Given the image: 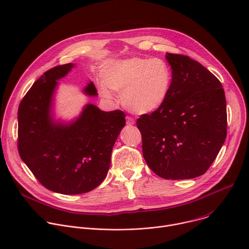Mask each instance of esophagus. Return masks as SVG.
Wrapping results in <instances>:
<instances>
[{
    "mask_svg": "<svg viewBox=\"0 0 249 249\" xmlns=\"http://www.w3.org/2000/svg\"><path fill=\"white\" fill-rule=\"evenodd\" d=\"M125 121H126V124H129V125H132V124H136V121L133 120L132 118H130V117H126Z\"/></svg>",
    "mask_w": 249,
    "mask_h": 249,
    "instance_id": "1",
    "label": "esophagus"
}]
</instances>
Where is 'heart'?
I'll return each mask as SVG.
<instances>
[{"label":"heart","mask_w":249,"mask_h":249,"mask_svg":"<svg viewBox=\"0 0 249 249\" xmlns=\"http://www.w3.org/2000/svg\"><path fill=\"white\" fill-rule=\"evenodd\" d=\"M98 89L102 97L112 100L122 92L123 106L138 114L154 112L165 102L173 83L169 65L160 58H132L107 62L102 71Z\"/></svg>","instance_id":"obj_1"}]
</instances>
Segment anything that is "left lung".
Returning <instances> with one entry per match:
<instances>
[{
  "label": "left lung",
  "mask_w": 249,
  "mask_h": 249,
  "mask_svg": "<svg viewBox=\"0 0 249 249\" xmlns=\"http://www.w3.org/2000/svg\"><path fill=\"white\" fill-rule=\"evenodd\" d=\"M173 83L163 105L137 121L142 155L165 179L202 176L226 139V101L216 76L186 55L166 53Z\"/></svg>",
  "instance_id": "8db88e82"
}]
</instances>
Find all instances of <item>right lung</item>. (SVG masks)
<instances>
[{
  "label": "right lung",
  "instance_id": "add662e5",
  "mask_svg": "<svg viewBox=\"0 0 249 249\" xmlns=\"http://www.w3.org/2000/svg\"><path fill=\"white\" fill-rule=\"evenodd\" d=\"M74 64L56 66L36 80L18 110V149L22 160L46 188L62 195H81L106 178L110 156L125 114L104 111L88 104L80 116L69 122L53 117V95L59 80ZM97 97L92 82L84 89Z\"/></svg>",
  "mask_w": 249,
  "mask_h": 249
}]
</instances>
